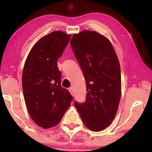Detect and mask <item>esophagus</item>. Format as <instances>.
Instances as JSON below:
<instances>
[{"label": "esophagus", "mask_w": 152, "mask_h": 152, "mask_svg": "<svg viewBox=\"0 0 152 152\" xmlns=\"http://www.w3.org/2000/svg\"><path fill=\"white\" fill-rule=\"evenodd\" d=\"M68 90H69L70 93H71V95H73V88H72V87H70V88H69V89H68Z\"/></svg>", "instance_id": "obj_1"}]
</instances>
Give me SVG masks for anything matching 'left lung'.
Listing matches in <instances>:
<instances>
[{"label":"left lung","instance_id":"obj_1","mask_svg":"<svg viewBox=\"0 0 152 152\" xmlns=\"http://www.w3.org/2000/svg\"><path fill=\"white\" fill-rule=\"evenodd\" d=\"M70 45L86 82V100L75 103L83 123L93 132H100L115 118L121 97V75L113 45L95 31L72 35Z\"/></svg>","mask_w":152,"mask_h":152}]
</instances>
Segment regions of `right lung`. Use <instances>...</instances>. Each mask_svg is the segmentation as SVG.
Instances as JSON below:
<instances>
[{
	"label": "right lung",
	"mask_w": 152,
	"mask_h": 152,
	"mask_svg": "<svg viewBox=\"0 0 152 152\" xmlns=\"http://www.w3.org/2000/svg\"><path fill=\"white\" fill-rule=\"evenodd\" d=\"M71 35L55 31L41 38L31 49L23 70L22 86L30 117L37 125L48 129L57 125L72 99L61 86L57 60Z\"/></svg>",
	"instance_id": "add662e5"
}]
</instances>
